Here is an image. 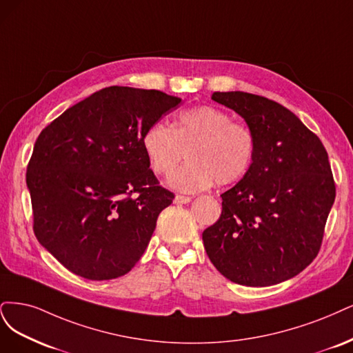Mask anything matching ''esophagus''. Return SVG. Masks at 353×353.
Wrapping results in <instances>:
<instances>
[{"instance_id": "1", "label": "esophagus", "mask_w": 353, "mask_h": 353, "mask_svg": "<svg viewBox=\"0 0 353 353\" xmlns=\"http://www.w3.org/2000/svg\"><path fill=\"white\" fill-rule=\"evenodd\" d=\"M190 196H183V195H176L174 198V203H188L190 202Z\"/></svg>"}]
</instances>
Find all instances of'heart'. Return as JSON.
Segmentation results:
<instances>
[{
    "label": "heart",
    "instance_id": "obj_1",
    "mask_svg": "<svg viewBox=\"0 0 353 353\" xmlns=\"http://www.w3.org/2000/svg\"><path fill=\"white\" fill-rule=\"evenodd\" d=\"M148 164L155 174L172 173L170 186L181 192H199L215 185L236 183L249 172L256 154L251 128L233 121L229 112L210 105L181 111L172 128L164 123L148 126L142 136Z\"/></svg>",
    "mask_w": 353,
    "mask_h": 353
}]
</instances>
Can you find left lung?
Wrapping results in <instances>:
<instances>
[{
	"mask_svg": "<svg viewBox=\"0 0 353 353\" xmlns=\"http://www.w3.org/2000/svg\"><path fill=\"white\" fill-rule=\"evenodd\" d=\"M211 98L245 119L256 154L245 177L221 195L217 223L202 233L207 255L242 286L289 280L318 255L336 198L325 148L276 101L241 90Z\"/></svg>",
	"mask_w": 353,
	"mask_h": 353,
	"instance_id": "left-lung-1",
	"label": "left lung"
}]
</instances>
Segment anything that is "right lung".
Wrapping results in <instances>:
<instances>
[{"label": "right lung", "instance_id": "1", "mask_svg": "<svg viewBox=\"0 0 353 353\" xmlns=\"http://www.w3.org/2000/svg\"><path fill=\"white\" fill-rule=\"evenodd\" d=\"M180 101L155 89L110 86L38 136L26 172L33 232L69 271L111 280L143 255L174 195L158 183L142 136Z\"/></svg>", "mask_w": 353, "mask_h": 353}]
</instances>
